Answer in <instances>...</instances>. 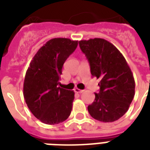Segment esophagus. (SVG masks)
I'll list each match as a JSON object with an SVG mask.
<instances>
[{
	"label": "esophagus",
	"instance_id": "34e87169",
	"mask_svg": "<svg viewBox=\"0 0 150 150\" xmlns=\"http://www.w3.org/2000/svg\"><path fill=\"white\" fill-rule=\"evenodd\" d=\"M75 93H83V91L84 90H82V89H78V88H75Z\"/></svg>",
	"mask_w": 150,
	"mask_h": 150
}]
</instances>
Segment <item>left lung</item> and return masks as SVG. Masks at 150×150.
Here are the masks:
<instances>
[{"label": "left lung", "instance_id": "8db88e82", "mask_svg": "<svg viewBox=\"0 0 150 150\" xmlns=\"http://www.w3.org/2000/svg\"><path fill=\"white\" fill-rule=\"evenodd\" d=\"M93 76L100 79V92L88 106L94 119L113 122L123 116L135 96V79L125 58L115 46L104 39L79 41Z\"/></svg>", "mask_w": 150, "mask_h": 150}]
</instances>
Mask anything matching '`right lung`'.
<instances>
[{
    "instance_id": "1",
    "label": "right lung",
    "mask_w": 150,
    "mask_h": 150,
    "mask_svg": "<svg viewBox=\"0 0 150 150\" xmlns=\"http://www.w3.org/2000/svg\"><path fill=\"white\" fill-rule=\"evenodd\" d=\"M77 46V40L51 39L40 48L29 64L25 76L23 96L32 114L43 123H61L71 112L75 93L57 85L64 63Z\"/></svg>"
}]
</instances>
